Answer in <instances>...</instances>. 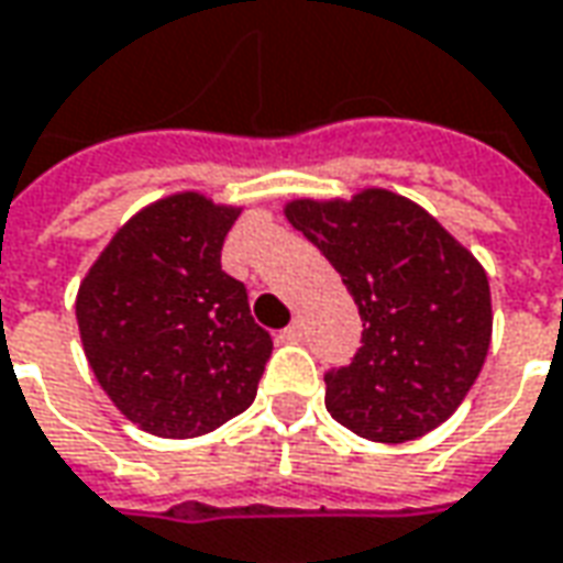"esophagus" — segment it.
I'll return each mask as SVG.
<instances>
[{
	"label": "esophagus",
	"mask_w": 563,
	"mask_h": 563,
	"mask_svg": "<svg viewBox=\"0 0 563 563\" xmlns=\"http://www.w3.org/2000/svg\"><path fill=\"white\" fill-rule=\"evenodd\" d=\"M301 330H305V327H301V320L296 317V320L283 330V339H286V342H298V339H301Z\"/></svg>",
	"instance_id": "34e87169"
}]
</instances>
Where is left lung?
I'll use <instances>...</instances> for the list:
<instances>
[{"label": "left lung", "instance_id": "8db88e82", "mask_svg": "<svg viewBox=\"0 0 563 563\" xmlns=\"http://www.w3.org/2000/svg\"><path fill=\"white\" fill-rule=\"evenodd\" d=\"M286 218L342 274L363 320L357 354L323 376L332 419L378 443L446 422L490 347L477 258L422 206L378 187L347 202L292 200Z\"/></svg>", "mask_w": 563, "mask_h": 563}]
</instances>
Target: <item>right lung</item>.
Segmentation results:
<instances>
[{"instance_id":"right-lung-1","label":"right lung","mask_w":563,"mask_h":563,"mask_svg":"<svg viewBox=\"0 0 563 563\" xmlns=\"http://www.w3.org/2000/svg\"><path fill=\"white\" fill-rule=\"evenodd\" d=\"M240 209L175 194L125 221L76 296L95 378L141 431L200 438L250 407L274 351L221 271Z\"/></svg>"}]
</instances>
